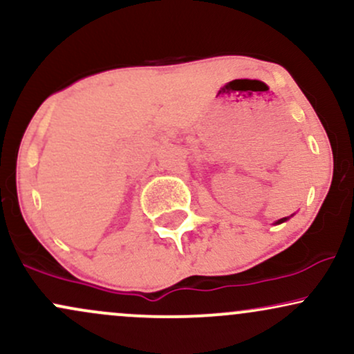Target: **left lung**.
<instances>
[{
  "instance_id": "left-lung-1",
  "label": "left lung",
  "mask_w": 354,
  "mask_h": 354,
  "mask_svg": "<svg viewBox=\"0 0 354 354\" xmlns=\"http://www.w3.org/2000/svg\"><path fill=\"white\" fill-rule=\"evenodd\" d=\"M286 219H288V218H281V219H278V221H276V225H279V223H284V221H286Z\"/></svg>"
}]
</instances>
